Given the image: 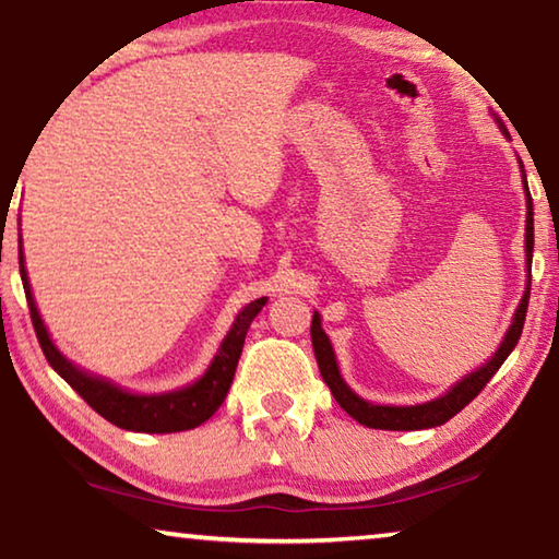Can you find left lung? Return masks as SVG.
Instances as JSON below:
<instances>
[{
	"mask_svg": "<svg viewBox=\"0 0 559 559\" xmlns=\"http://www.w3.org/2000/svg\"><path fill=\"white\" fill-rule=\"evenodd\" d=\"M524 190H527V269L532 273V248H535V221H532V198H530V188H527V178H524ZM532 283V278H530ZM527 304H530V288L524 290L522 304L514 313V321L507 336L499 346V352L495 354V359L489 361L487 366H481L479 371L469 373V377L462 379L449 394H444L441 399H435L429 404H419V406H377L364 402L354 394L352 389L344 384L341 379L336 359H333V348L329 344L326 333L321 329V319L319 313H313L311 321V341H313V352H316V361H319V371L323 381H326L333 399H336L341 409H344L348 416H354L356 421L364 424V427L371 429H391V431H412V429H431L439 427L452 419V416L460 414L466 404L472 402L474 396L479 394L481 389L489 384V379L495 377L499 371V366L504 364L507 356L512 354V348L518 346V341L522 336V326H524V316H527Z\"/></svg>",
	"mask_w": 559,
	"mask_h": 559,
	"instance_id": "1",
	"label": "left lung"
}]
</instances>
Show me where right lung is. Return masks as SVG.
I'll return each instance as SVG.
<instances>
[{
    "label": "right lung",
    "mask_w": 559,
    "mask_h": 559,
    "mask_svg": "<svg viewBox=\"0 0 559 559\" xmlns=\"http://www.w3.org/2000/svg\"><path fill=\"white\" fill-rule=\"evenodd\" d=\"M20 273L24 296H27L32 326H35L37 341L41 352H45V359L49 361V366H52L67 384L78 391L99 416H105V419L115 424V427L130 431H147V435H170V431L195 429L198 424L207 421L215 412H218L223 399L228 396L233 377H236V366L240 359V352H243L246 333L251 329V321L255 319L258 311L265 306V298H255L253 304H248L243 311L238 313V319L233 323L226 341L221 344V352L213 359L211 369H207L205 377L198 379L193 386L170 391V394L160 396H138L112 386L110 381L95 379L85 371L74 369V366L57 352L55 344L47 336L45 323L39 319L35 298H32L27 273H24L22 265V251Z\"/></svg>",
    "instance_id": "obj_1"
}]
</instances>
